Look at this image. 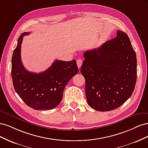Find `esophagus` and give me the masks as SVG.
I'll return each mask as SVG.
<instances>
[{
  "mask_svg": "<svg viewBox=\"0 0 148 148\" xmlns=\"http://www.w3.org/2000/svg\"><path fill=\"white\" fill-rule=\"evenodd\" d=\"M77 66L79 68V69L81 68L82 66V65L83 64V60L82 59H78L77 61Z\"/></svg>",
  "mask_w": 148,
  "mask_h": 148,
  "instance_id": "obj_1",
  "label": "esophagus"
}]
</instances>
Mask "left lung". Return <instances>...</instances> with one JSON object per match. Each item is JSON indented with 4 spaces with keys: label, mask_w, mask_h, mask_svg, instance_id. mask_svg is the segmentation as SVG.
<instances>
[{
    "label": "left lung",
    "mask_w": 148,
    "mask_h": 148,
    "mask_svg": "<svg viewBox=\"0 0 148 148\" xmlns=\"http://www.w3.org/2000/svg\"><path fill=\"white\" fill-rule=\"evenodd\" d=\"M81 67L88 105L101 112L118 108L131 97L137 77L136 53L128 35L117 31L116 38L86 51Z\"/></svg>",
    "instance_id": "8db88e82"
}]
</instances>
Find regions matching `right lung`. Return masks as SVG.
<instances>
[{
    "label": "right lung",
    "mask_w": 148,
    "mask_h": 148,
    "mask_svg": "<svg viewBox=\"0 0 148 148\" xmlns=\"http://www.w3.org/2000/svg\"><path fill=\"white\" fill-rule=\"evenodd\" d=\"M22 33L12 59V78L13 87L25 104L35 110H51L60 104L64 90L73 76L78 73L75 60H56L46 70L39 73L26 70L21 60Z\"/></svg>",
    "instance_id": "obj_1"
}]
</instances>
